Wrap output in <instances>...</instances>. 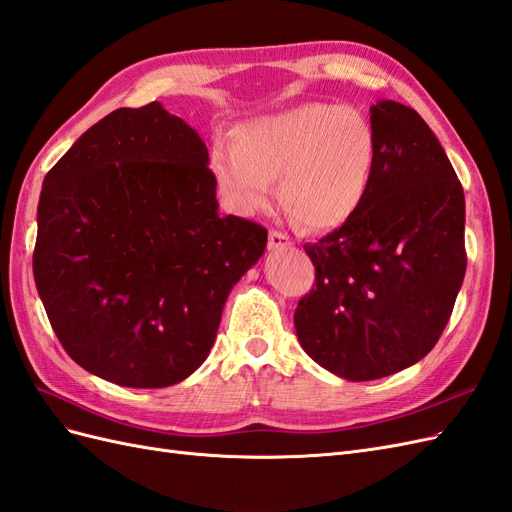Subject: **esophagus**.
Instances as JSON below:
<instances>
[{"mask_svg":"<svg viewBox=\"0 0 512 512\" xmlns=\"http://www.w3.org/2000/svg\"><path fill=\"white\" fill-rule=\"evenodd\" d=\"M288 245H293V239H290L286 232H280V230L269 232V250H282V247H288Z\"/></svg>","mask_w":512,"mask_h":512,"instance_id":"obj_1","label":"esophagus"}]
</instances>
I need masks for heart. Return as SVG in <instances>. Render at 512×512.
Masks as SVG:
<instances>
[{"label": "heart", "mask_w": 512, "mask_h": 512, "mask_svg": "<svg viewBox=\"0 0 512 512\" xmlns=\"http://www.w3.org/2000/svg\"><path fill=\"white\" fill-rule=\"evenodd\" d=\"M377 163V131L364 112L334 103H303L243 122L234 142L209 150L213 181L232 211L269 206L273 178L284 209L303 228L342 226L364 204Z\"/></svg>", "instance_id": "obj_1"}]
</instances>
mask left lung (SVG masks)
<instances>
[{"mask_svg":"<svg viewBox=\"0 0 512 512\" xmlns=\"http://www.w3.org/2000/svg\"><path fill=\"white\" fill-rule=\"evenodd\" d=\"M377 163L359 211L303 245L316 282L295 331L316 364L347 381L409 368L435 347L461 290L465 196L422 116L403 103L370 107Z\"/></svg>","mask_w":512,"mask_h":512,"instance_id":"obj_1","label":"left lung"}]
</instances>
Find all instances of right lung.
Here are the masks:
<instances>
[{
    "mask_svg": "<svg viewBox=\"0 0 512 512\" xmlns=\"http://www.w3.org/2000/svg\"><path fill=\"white\" fill-rule=\"evenodd\" d=\"M209 150L153 101L90 127L45 176L34 280L64 351L124 388H168L215 342L267 230L219 215Z\"/></svg>",
    "mask_w": 512,
    "mask_h": 512,
    "instance_id": "1",
    "label": "right lung"
}]
</instances>
